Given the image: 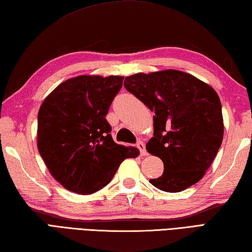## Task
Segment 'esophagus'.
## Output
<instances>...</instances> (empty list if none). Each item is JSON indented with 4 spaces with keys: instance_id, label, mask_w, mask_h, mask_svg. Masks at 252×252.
Here are the masks:
<instances>
[{
    "instance_id": "34e87169",
    "label": "esophagus",
    "mask_w": 252,
    "mask_h": 252,
    "mask_svg": "<svg viewBox=\"0 0 252 252\" xmlns=\"http://www.w3.org/2000/svg\"><path fill=\"white\" fill-rule=\"evenodd\" d=\"M136 146H137V148H138V149H140V152H141V155H142V156H146V155H147V152H146L145 143L142 142V141H140V142H137Z\"/></svg>"
}]
</instances>
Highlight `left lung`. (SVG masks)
Masks as SVG:
<instances>
[{
    "label": "left lung",
    "mask_w": 252,
    "mask_h": 252,
    "mask_svg": "<svg viewBox=\"0 0 252 252\" xmlns=\"http://www.w3.org/2000/svg\"><path fill=\"white\" fill-rule=\"evenodd\" d=\"M125 88L155 112L149 154L163 173L149 180L158 189L179 192L199 182L223 141L221 100L210 85L174 69L126 77Z\"/></svg>",
    "instance_id": "8db88e82"
}]
</instances>
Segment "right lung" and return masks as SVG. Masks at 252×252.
<instances>
[{"label":"right lung","instance_id":"add662e5","mask_svg":"<svg viewBox=\"0 0 252 252\" xmlns=\"http://www.w3.org/2000/svg\"><path fill=\"white\" fill-rule=\"evenodd\" d=\"M122 81L120 76H78L61 83L40 106L37 151L66 189L93 194L109 183L123 160L140 155L114 142L105 118Z\"/></svg>","mask_w":252,"mask_h":252}]
</instances>
